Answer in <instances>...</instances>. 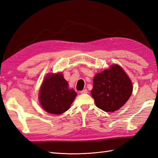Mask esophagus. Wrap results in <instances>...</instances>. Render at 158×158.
I'll list each match as a JSON object with an SVG mask.
<instances>
[{"mask_svg":"<svg viewBox=\"0 0 158 158\" xmlns=\"http://www.w3.org/2000/svg\"><path fill=\"white\" fill-rule=\"evenodd\" d=\"M87 93H88V90L86 89H85L81 91V92H80V94H87Z\"/></svg>","mask_w":158,"mask_h":158,"instance_id":"34e87169","label":"esophagus"}]
</instances>
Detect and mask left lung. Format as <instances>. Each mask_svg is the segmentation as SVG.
I'll list each match as a JSON object with an SVG mask.
<instances>
[{"instance_id":"1","label":"left lung","mask_w":158,"mask_h":158,"mask_svg":"<svg viewBox=\"0 0 158 158\" xmlns=\"http://www.w3.org/2000/svg\"><path fill=\"white\" fill-rule=\"evenodd\" d=\"M132 92L131 80L118 64L95 74L91 91L96 106L106 112H114L123 107Z\"/></svg>"}]
</instances>
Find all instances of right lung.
<instances>
[{"label":"right lung","mask_w":158,"mask_h":158,"mask_svg":"<svg viewBox=\"0 0 158 158\" xmlns=\"http://www.w3.org/2000/svg\"><path fill=\"white\" fill-rule=\"evenodd\" d=\"M76 92L69 88V84L62 73L49 74L43 81L39 99L42 107L51 114H59L69 109Z\"/></svg>","instance_id":"add662e5"}]
</instances>
